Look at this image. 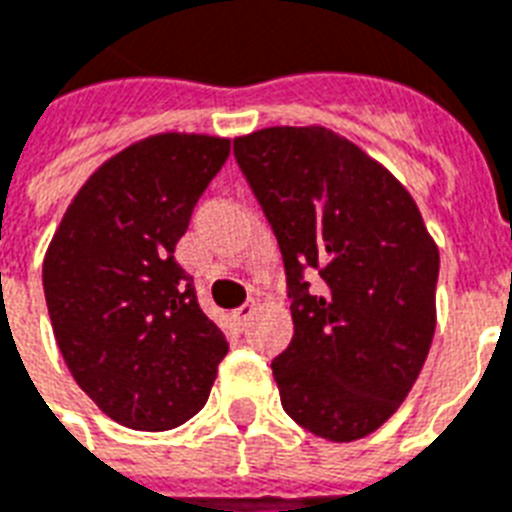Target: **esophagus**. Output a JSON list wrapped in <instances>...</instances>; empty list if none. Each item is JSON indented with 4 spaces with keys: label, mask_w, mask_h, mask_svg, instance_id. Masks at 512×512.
I'll list each match as a JSON object with an SVG mask.
<instances>
[{
    "label": "esophagus",
    "mask_w": 512,
    "mask_h": 512,
    "mask_svg": "<svg viewBox=\"0 0 512 512\" xmlns=\"http://www.w3.org/2000/svg\"><path fill=\"white\" fill-rule=\"evenodd\" d=\"M255 314H257L255 303H244V306H239L236 311H233V317H236V322H239V325H247L249 319L255 317Z\"/></svg>",
    "instance_id": "esophagus-1"
}]
</instances>
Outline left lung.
Listing matches in <instances>:
<instances>
[{
	"label": "left lung",
	"mask_w": 512,
	"mask_h": 512,
	"mask_svg": "<svg viewBox=\"0 0 512 512\" xmlns=\"http://www.w3.org/2000/svg\"><path fill=\"white\" fill-rule=\"evenodd\" d=\"M233 152L287 271L295 333L271 362L282 408L319 438H365L424 368L438 244L400 179L330 128H260ZM308 267L319 293L307 292Z\"/></svg>",
	"instance_id": "8db88e82"
}]
</instances>
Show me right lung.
<instances>
[{"instance_id": "right-lung-1", "label": "right lung", "mask_w": 512, "mask_h": 512, "mask_svg": "<svg viewBox=\"0 0 512 512\" xmlns=\"http://www.w3.org/2000/svg\"><path fill=\"white\" fill-rule=\"evenodd\" d=\"M230 139L155 134L101 163L53 233L42 287L77 386L109 419L163 432L209 400L228 341L174 260Z\"/></svg>"}]
</instances>
